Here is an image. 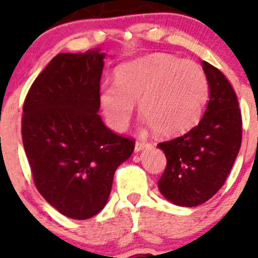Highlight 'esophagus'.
Wrapping results in <instances>:
<instances>
[{
    "instance_id": "obj_1",
    "label": "esophagus",
    "mask_w": 258,
    "mask_h": 258,
    "mask_svg": "<svg viewBox=\"0 0 258 258\" xmlns=\"http://www.w3.org/2000/svg\"><path fill=\"white\" fill-rule=\"evenodd\" d=\"M149 147V143H147V142H143V141H137L135 144V152L138 153V152H142L143 149H146V148Z\"/></svg>"
}]
</instances>
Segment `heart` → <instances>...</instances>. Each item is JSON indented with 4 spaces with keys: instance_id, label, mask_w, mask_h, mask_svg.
Instances as JSON below:
<instances>
[{
    "instance_id": "heart-1",
    "label": "heart",
    "mask_w": 258,
    "mask_h": 258,
    "mask_svg": "<svg viewBox=\"0 0 258 258\" xmlns=\"http://www.w3.org/2000/svg\"><path fill=\"white\" fill-rule=\"evenodd\" d=\"M209 81L200 65L170 54H153L121 65L115 82H103L99 102L106 122L123 131L133 104L144 122L162 137L188 132L199 122Z\"/></svg>"
}]
</instances>
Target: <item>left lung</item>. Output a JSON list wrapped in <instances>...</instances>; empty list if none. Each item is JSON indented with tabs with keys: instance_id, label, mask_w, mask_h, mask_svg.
Wrapping results in <instances>:
<instances>
[{
	"instance_id": "obj_1",
	"label": "left lung",
	"mask_w": 258,
	"mask_h": 258,
	"mask_svg": "<svg viewBox=\"0 0 258 258\" xmlns=\"http://www.w3.org/2000/svg\"><path fill=\"white\" fill-rule=\"evenodd\" d=\"M209 81L205 114L185 135L158 148L167 165L159 179L160 193L177 206L206 203L226 182L241 146V114L232 85L217 68L201 61Z\"/></svg>"
}]
</instances>
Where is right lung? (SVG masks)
<instances>
[{"label": "right lung", "instance_id": "right-lung-1", "mask_svg": "<svg viewBox=\"0 0 258 258\" xmlns=\"http://www.w3.org/2000/svg\"><path fill=\"white\" fill-rule=\"evenodd\" d=\"M105 53H59L37 76L23 106L22 137L35 185L74 220L102 211L116 168L135 143L103 123L99 88Z\"/></svg>", "mask_w": 258, "mask_h": 258}]
</instances>
